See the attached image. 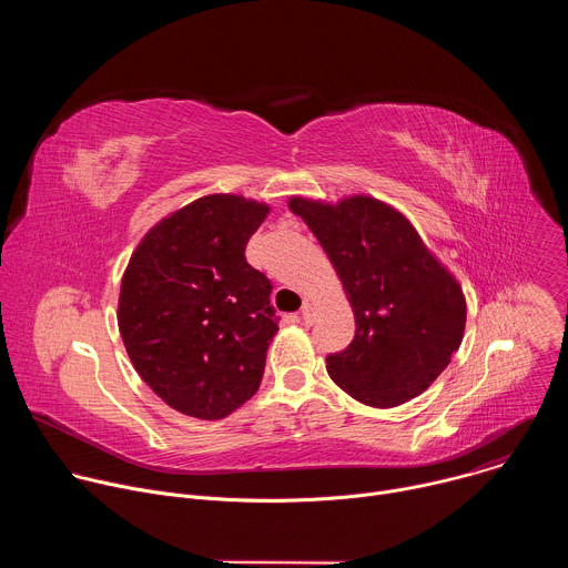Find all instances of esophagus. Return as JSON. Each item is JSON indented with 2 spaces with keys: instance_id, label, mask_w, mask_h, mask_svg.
<instances>
[{
  "instance_id": "obj_1",
  "label": "esophagus",
  "mask_w": 568,
  "mask_h": 568,
  "mask_svg": "<svg viewBox=\"0 0 568 568\" xmlns=\"http://www.w3.org/2000/svg\"><path fill=\"white\" fill-rule=\"evenodd\" d=\"M301 318H303L305 326H312V323H314V305H312L310 301L303 303V307H301Z\"/></svg>"
}]
</instances>
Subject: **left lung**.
I'll list each match as a JSON object with an SVG mask.
<instances>
[{
	"label": "left lung",
	"instance_id": "8db88e82",
	"mask_svg": "<svg viewBox=\"0 0 568 568\" xmlns=\"http://www.w3.org/2000/svg\"><path fill=\"white\" fill-rule=\"evenodd\" d=\"M287 206L328 254L355 314L353 342L326 357L333 382L375 409L418 397L463 342L467 305L454 274L407 217L371 195Z\"/></svg>",
	"mask_w": 568,
	"mask_h": 568
}]
</instances>
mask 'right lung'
I'll use <instances>...</instances> for the list:
<instances>
[{
    "mask_svg": "<svg viewBox=\"0 0 568 568\" xmlns=\"http://www.w3.org/2000/svg\"><path fill=\"white\" fill-rule=\"evenodd\" d=\"M270 206L200 197L156 222L119 294V331L141 379L175 412L220 420L261 386L278 333L272 283L245 258Z\"/></svg>",
    "mask_w": 568,
    "mask_h": 568,
    "instance_id": "1",
    "label": "right lung"
}]
</instances>
